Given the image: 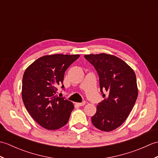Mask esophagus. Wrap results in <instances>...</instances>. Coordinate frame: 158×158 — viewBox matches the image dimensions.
Returning <instances> with one entry per match:
<instances>
[{
	"label": "esophagus",
	"instance_id": "esophagus-1",
	"mask_svg": "<svg viewBox=\"0 0 158 158\" xmlns=\"http://www.w3.org/2000/svg\"><path fill=\"white\" fill-rule=\"evenodd\" d=\"M85 103H86L85 101H83V102H78V103H77V105H78L79 106H84V105H85Z\"/></svg>",
	"mask_w": 158,
	"mask_h": 158
}]
</instances>
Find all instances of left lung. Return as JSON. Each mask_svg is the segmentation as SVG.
<instances>
[{
    "label": "left lung",
    "instance_id": "1",
    "mask_svg": "<svg viewBox=\"0 0 158 158\" xmlns=\"http://www.w3.org/2000/svg\"><path fill=\"white\" fill-rule=\"evenodd\" d=\"M85 58L94 66L99 76L102 97L108 96L97 105L92 123L104 132L115 130L125 122L138 97L135 73L117 56L106 53L88 54Z\"/></svg>",
    "mask_w": 158,
    "mask_h": 158
}]
</instances>
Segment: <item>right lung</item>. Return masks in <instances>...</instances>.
Instances as JSON below:
<instances>
[{"mask_svg":"<svg viewBox=\"0 0 158 158\" xmlns=\"http://www.w3.org/2000/svg\"><path fill=\"white\" fill-rule=\"evenodd\" d=\"M79 56H42L32 63L23 73V104L32 118L47 130L59 129L68 122L74 105L72 102L56 95V87L62 83L66 69Z\"/></svg>","mask_w":158,"mask_h":158,"instance_id":"add662e5","label":"right lung"}]
</instances>
